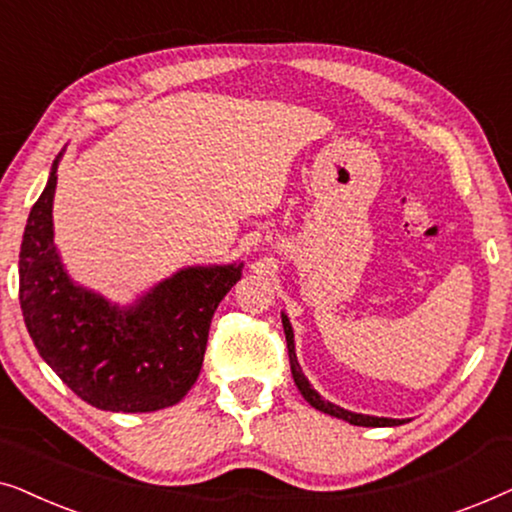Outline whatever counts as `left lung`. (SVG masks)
Returning <instances> with one entry per match:
<instances>
[{
  "label": "left lung",
  "mask_w": 512,
  "mask_h": 512,
  "mask_svg": "<svg viewBox=\"0 0 512 512\" xmlns=\"http://www.w3.org/2000/svg\"><path fill=\"white\" fill-rule=\"evenodd\" d=\"M282 324H284V333H286V347H289V363H291L293 382H296L298 391H300V394H303V398L312 405V408L326 412V415H331V417L345 419V422L354 424V426H398V424H401V419H384V417L356 415V412L342 410V408H338V405L324 401V398H321L317 391L310 387V382H307V377L303 375V370H300V366H298L296 347H293V331H291L289 319H286V314H282Z\"/></svg>",
  "instance_id": "8db88e82"
}]
</instances>
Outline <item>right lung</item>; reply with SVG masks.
Segmentation results:
<instances>
[{"instance_id":"right-lung-1","label":"right lung","mask_w":512,"mask_h":512,"mask_svg":"<svg viewBox=\"0 0 512 512\" xmlns=\"http://www.w3.org/2000/svg\"><path fill=\"white\" fill-rule=\"evenodd\" d=\"M55 165L20 244V310L34 347L93 408H170L198 380L214 310L242 277V265L181 270L130 310L111 307L62 270L51 216Z\"/></svg>"}]
</instances>
